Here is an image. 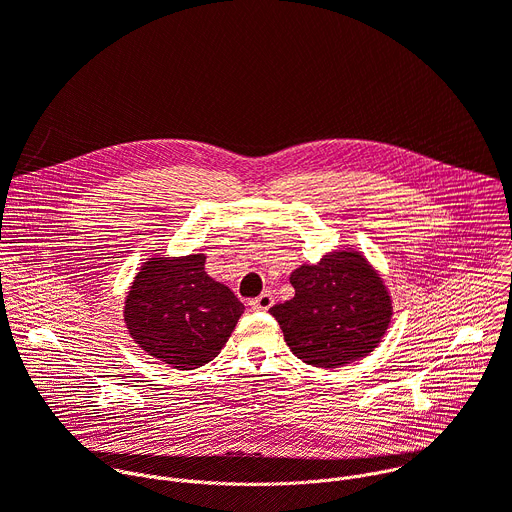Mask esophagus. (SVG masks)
<instances>
[{
    "instance_id": "1",
    "label": "esophagus",
    "mask_w": 512,
    "mask_h": 512,
    "mask_svg": "<svg viewBox=\"0 0 512 512\" xmlns=\"http://www.w3.org/2000/svg\"><path fill=\"white\" fill-rule=\"evenodd\" d=\"M249 306H251L255 312H265V310H269V308L273 306V296L269 294V291H263V294H261L259 298H255V300L249 302Z\"/></svg>"
}]
</instances>
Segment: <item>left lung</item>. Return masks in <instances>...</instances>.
Listing matches in <instances>:
<instances>
[{
    "label": "left lung",
    "mask_w": 512,
    "mask_h": 512,
    "mask_svg": "<svg viewBox=\"0 0 512 512\" xmlns=\"http://www.w3.org/2000/svg\"><path fill=\"white\" fill-rule=\"evenodd\" d=\"M296 296L269 312L300 360L340 369L369 356L393 318V300L379 271L354 249L332 251L289 275Z\"/></svg>",
    "instance_id": "obj_1"
}]
</instances>
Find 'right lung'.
<instances>
[{"label":"right lung","instance_id":"right-lung-1","mask_svg":"<svg viewBox=\"0 0 512 512\" xmlns=\"http://www.w3.org/2000/svg\"><path fill=\"white\" fill-rule=\"evenodd\" d=\"M206 255H154L129 285L123 320L135 344L178 371H194L227 344L245 306L204 271Z\"/></svg>","mask_w":512,"mask_h":512}]
</instances>
